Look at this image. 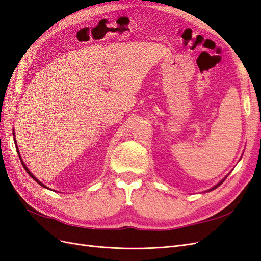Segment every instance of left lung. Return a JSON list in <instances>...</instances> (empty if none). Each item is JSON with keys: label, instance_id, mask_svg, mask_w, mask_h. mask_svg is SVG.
Instances as JSON below:
<instances>
[{"label": "left lung", "instance_id": "left-lung-1", "mask_svg": "<svg viewBox=\"0 0 261 261\" xmlns=\"http://www.w3.org/2000/svg\"><path fill=\"white\" fill-rule=\"evenodd\" d=\"M225 178H226V177H225ZM225 178H224V179H225ZM224 179H222V180H221V181H220V183H218V184H217L216 186H213V187H212L211 189H209V191H212V189H216V188H217L218 186H220L221 184H222V183H223V181H224Z\"/></svg>", "mask_w": 261, "mask_h": 261}]
</instances>
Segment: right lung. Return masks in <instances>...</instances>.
Segmentation results:
<instances>
[{"label": "right lung", "mask_w": 261, "mask_h": 261, "mask_svg": "<svg viewBox=\"0 0 261 261\" xmlns=\"http://www.w3.org/2000/svg\"><path fill=\"white\" fill-rule=\"evenodd\" d=\"M13 135H15V134H13ZM15 144H16V140H15ZM16 145H17V144H16ZM17 153H18V155H19V159H20V161H21V164H22V167H23V169H25V170H26V172L28 173V174H29V175H30L31 177H33V178H34V179H35V180L37 181V183H38L39 185H41V186H42V187H44V188H48V187H46V186H45L44 184H42V183H41V181H40V180H39L38 178H36V177L34 176V174H33V173H31V172H30V171H29V170L27 169V167H26V165H25V163H23V161L21 160V156H20V154H19V151H18V148H17Z\"/></svg>", "instance_id": "1"}]
</instances>
